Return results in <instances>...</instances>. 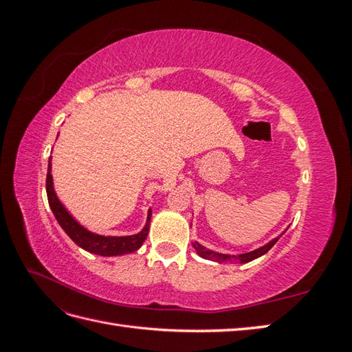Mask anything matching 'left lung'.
Returning <instances> with one entry per match:
<instances>
[{"label": "left lung", "instance_id": "1", "mask_svg": "<svg viewBox=\"0 0 352 352\" xmlns=\"http://www.w3.org/2000/svg\"><path fill=\"white\" fill-rule=\"evenodd\" d=\"M280 236L274 238L273 241H270L269 243H265L264 247L258 248V250H254L251 252H245V254H239V255H228V254H220V252H214V251H210L207 248L202 247V245H199L198 242L194 243V248L195 251L198 252V255H201L202 258H208V260H212V261H217V263H223V261H232V260H236L239 263H248V261H252L255 258L261 257V255H264L265 252H267L273 245L279 241Z\"/></svg>", "mask_w": 352, "mask_h": 352}]
</instances>
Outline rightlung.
Instances as JSON below:
<instances>
[{
    "label": "right lung",
    "mask_w": 352,
    "mask_h": 352,
    "mask_svg": "<svg viewBox=\"0 0 352 352\" xmlns=\"http://www.w3.org/2000/svg\"><path fill=\"white\" fill-rule=\"evenodd\" d=\"M47 197H48V204L54 212V216L58 221V225L63 228L70 239L79 245L80 248L87 250L88 252L102 255V257H113V255H123L129 254L136 250L141 248L142 242L146 239L148 230H150V220H151V210L148 211V219L145 228L136 233V235L131 236H101L95 235V233L85 229L82 225L74 220L69 211L61 204L60 199L56 195L54 186H52V176H51V160L48 164V172H47Z\"/></svg>",
    "instance_id": "obj_1"
}]
</instances>
